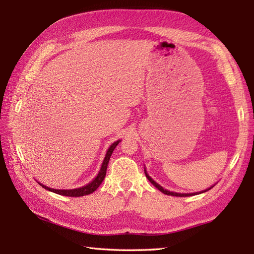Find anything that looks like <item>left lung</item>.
<instances>
[{
  "mask_svg": "<svg viewBox=\"0 0 254 254\" xmlns=\"http://www.w3.org/2000/svg\"><path fill=\"white\" fill-rule=\"evenodd\" d=\"M144 171H145V175H146V178L150 181V183H152V185H153L154 187L157 188L159 191H161L164 194H167V195H172V196H191V195H195V194H201V193L206 192V191L210 190V189H212V188L214 187V186H213V187H210V188L206 189V190H204V191H201V192H194V193H176V192H170V191H168V190H166V189H164L163 187H160L157 182H155V181L152 179V178H150V177L147 175L146 169H145Z\"/></svg>",
  "mask_w": 254,
  "mask_h": 254,
  "instance_id": "obj_1",
  "label": "left lung"
}]
</instances>
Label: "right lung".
I'll list each match as a JSON object with an SVG mask.
<instances>
[{
  "mask_svg": "<svg viewBox=\"0 0 254 254\" xmlns=\"http://www.w3.org/2000/svg\"><path fill=\"white\" fill-rule=\"evenodd\" d=\"M119 142H120V139L119 141L112 143L110 145V147L108 148L107 150V154L105 156V159L104 161H102V165H101V168H100V171L98 172V175H97V177L95 178V179L89 182L88 185H86L82 188H77V189H72V190H57V189H52V188H49L47 186H44L42 183L38 182L39 185L45 188L46 190H49L53 193H57V194H60V195H64V196H84V195H87V194H90L93 193L94 191H96L97 189L99 188V186L101 185V182L104 181L105 177H106V171H107V167H108V164H109V159L111 157V155L113 153V150H115V148L117 147V145L119 144Z\"/></svg>",
  "mask_w": 254,
  "mask_h": 254,
  "instance_id": "add662e5",
  "label": "right lung"
}]
</instances>
